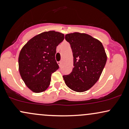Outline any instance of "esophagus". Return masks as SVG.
I'll return each instance as SVG.
<instances>
[{
    "instance_id": "obj_1",
    "label": "esophagus",
    "mask_w": 129,
    "mask_h": 129,
    "mask_svg": "<svg viewBox=\"0 0 129 129\" xmlns=\"http://www.w3.org/2000/svg\"><path fill=\"white\" fill-rule=\"evenodd\" d=\"M57 63H58V65H59V66L60 67H61V65H62V62L61 61H59V62H57Z\"/></svg>"
}]
</instances>
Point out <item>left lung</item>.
<instances>
[{
	"mask_svg": "<svg viewBox=\"0 0 129 129\" xmlns=\"http://www.w3.org/2000/svg\"><path fill=\"white\" fill-rule=\"evenodd\" d=\"M73 56L72 72L63 76L67 86L77 92L89 90L100 79L107 61V54L99 40L85 33L67 34Z\"/></svg>",
	"mask_w": 129,
	"mask_h": 129,
	"instance_id": "1",
	"label": "left lung"
}]
</instances>
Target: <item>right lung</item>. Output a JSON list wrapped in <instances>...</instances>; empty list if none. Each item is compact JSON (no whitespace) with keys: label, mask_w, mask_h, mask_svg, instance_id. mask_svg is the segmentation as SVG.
<instances>
[{"label":"right lung","mask_w":129,"mask_h":129,"mask_svg":"<svg viewBox=\"0 0 129 129\" xmlns=\"http://www.w3.org/2000/svg\"><path fill=\"white\" fill-rule=\"evenodd\" d=\"M64 39L61 33L50 31L31 38L19 56V73L25 85L35 93L50 85L51 74L59 69L55 59L56 47Z\"/></svg>","instance_id":"right-lung-1"}]
</instances>
